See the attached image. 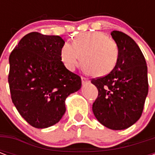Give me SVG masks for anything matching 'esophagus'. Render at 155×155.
<instances>
[{
  "mask_svg": "<svg viewBox=\"0 0 155 155\" xmlns=\"http://www.w3.org/2000/svg\"><path fill=\"white\" fill-rule=\"evenodd\" d=\"M81 80H82V84L84 85L87 84H89V82H90V80L85 77H82L81 78Z\"/></svg>",
  "mask_w": 155,
  "mask_h": 155,
  "instance_id": "34e87169",
  "label": "esophagus"
}]
</instances>
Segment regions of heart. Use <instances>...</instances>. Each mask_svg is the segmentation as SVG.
Returning <instances> with one entry per match:
<instances>
[{"instance_id":"heart-1","label":"heart","mask_w":155,"mask_h":155,"mask_svg":"<svg viewBox=\"0 0 155 155\" xmlns=\"http://www.w3.org/2000/svg\"><path fill=\"white\" fill-rule=\"evenodd\" d=\"M61 59L68 70L82 63L93 76H104L114 69L119 58L117 42L101 31L75 36L73 44L66 42L61 49Z\"/></svg>"}]
</instances>
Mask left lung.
<instances>
[{"instance_id":"obj_1","label":"left lung","mask_w":155,"mask_h":155,"mask_svg":"<svg viewBox=\"0 0 155 155\" xmlns=\"http://www.w3.org/2000/svg\"><path fill=\"white\" fill-rule=\"evenodd\" d=\"M111 35L117 44L119 58L109 74L91 81L98 89L92 112L105 127L120 130L130 127L142 116L148 94L147 66L134 40L117 30Z\"/></svg>"}]
</instances>
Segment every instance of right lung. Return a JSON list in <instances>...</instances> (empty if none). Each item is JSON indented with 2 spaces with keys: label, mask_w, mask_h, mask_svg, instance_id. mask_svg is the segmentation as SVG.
<instances>
[{
  "label": "right lung",
  "mask_w": 155,
  "mask_h": 155,
  "mask_svg": "<svg viewBox=\"0 0 155 155\" xmlns=\"http://www.w3.org/2000/svg\"><path fill=\"white\" fill-rule=\"evenodd\" d=\"M64 40L58 35L32 32L9 55L8 84L13 104L33 127L55 125L66 112L65 101L81 87V78L61 59Z\"/></svg>",
  "instance_id": "obj_1"
}]
</instances>
